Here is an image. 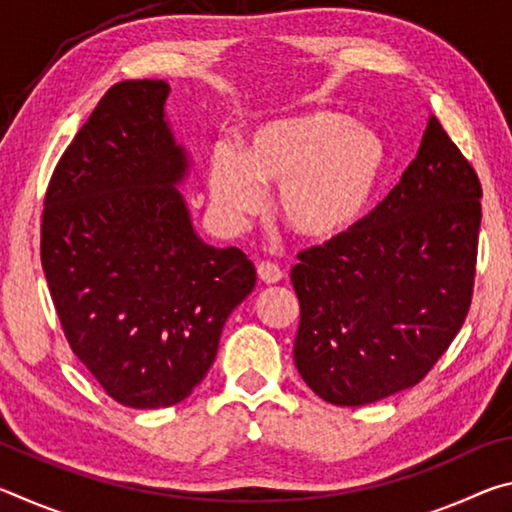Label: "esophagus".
I'll return each mask as SVG.
<instances>
[{"label":"esophagus","mask_w":512,"mask_h":512,"mask_svg":"<svg viewBox=\"0 0 512 512\" xmlns=\"http://www.w3.org/2000/svg\"><path fill=\"white\" fill-rule=\"evenodd\" d=\"M257 275H259V280H262L264 284H275V282L282 280L284 271L277 264H273V262H259L257 264Z\"/></svg>","instance_id":"34e87169"}]
</instances>
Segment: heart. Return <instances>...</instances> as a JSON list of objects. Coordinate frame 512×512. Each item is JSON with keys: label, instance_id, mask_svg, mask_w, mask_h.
I'll list each match as a JSON object with an SVG mask.
<instances>
[{"label": "heart", "instance_id": "obj_1", "mask_svg": "<svg viewBox=\"0 0 512 512\" xmlns=\"http://www.w3.org/2000/svg\"><path fill=\"white\" fill-rule=\"evenodd\" d=\"M386 164L379 135L339 110H309L259 126L241 146L214 149L210 196L223 221L239 223L277 187L275 214L291 235L329 241L359 223Z\"/></svg>", "mask_w": 512, "mask_h": 512}]
</instances>
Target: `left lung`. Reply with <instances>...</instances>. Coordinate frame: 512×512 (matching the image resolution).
<instances>
[{"label":"left lung","mask_w":512,"mask_h":512,"mask_svg":"<svg viewBox=\"0 0 512 512\" xmlns=\"http://www.w3.org/2000/svg\"><path fill=\"white\" fill-rule=\"evenodd\" d=\"M479 176L436 117L375 210L302 250L293 359L325 402L363 406L429 375L472 305L481 228Z\"/></svg>","instance_id":"8db88e82"}]
</instances>
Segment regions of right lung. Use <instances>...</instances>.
I'll use <instances>...</instances> for the list:
<instances>
[{"label":"right lung","mask_w":512,"mask_h":512,"mask_svg":"<svg viewBox=\"0 0 512 512\" xmlns=\"http://www.w3.org/2000/svg\"><path fill=\"white\" fill-rule=\"evenodd\" d=\"M167 94V83L149 79L103 94L51 173L40 223V262L67 345L131 409L189 397L257 280L244 250L194 235L173 187L187 158L164 121Z\"/></svg>","instance_id":"right-lung-1"}]
</instances>
